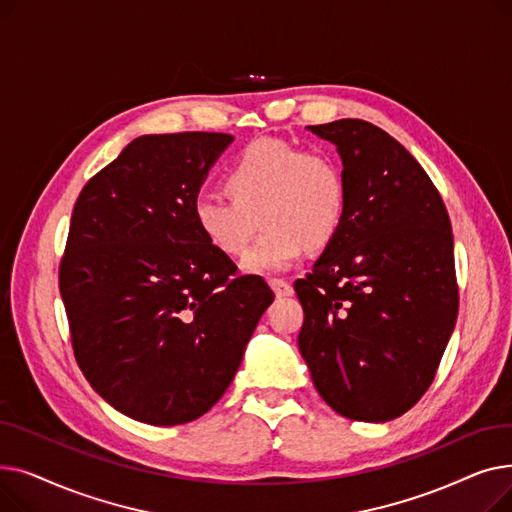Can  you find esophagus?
Listing matches in <instances>:
<instances>
[{
    "label": "esophagus",
    "mask_w": 512,
    "mask_h": 512,
    "mask_svg": "<svg viewBox=\"0 0 512 512\" xmlns=\"http://www.w3.org/2000/svg\"><path fill=\"white\" fill-rule=\"evenodd\" d=\"M270 286H272V290L278 294V297H292V294H294L292 284L286 282V280H282V278H272V280H270Z\"/></svg>",
    "instance_id": "34e87169"
}]
</instances>
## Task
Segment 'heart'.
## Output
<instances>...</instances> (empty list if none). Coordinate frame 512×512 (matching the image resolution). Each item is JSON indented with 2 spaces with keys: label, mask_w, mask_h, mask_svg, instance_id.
<instances>
[{
  "label": "heart",
  "mask_w": 512,
  "mask_h": 512,
  "mask_svg": "<svg viewBox=\"0 0 512 512\" xmlns=\"http://www.w3.org/2000/svg\"><path fill=\"white\" fill-rule=\"evenodd\" d=\"M226 191L230 197L199 195L193 218L209 245L230 257L247 249L261 218L265 230L242 259L249 274L288 270L307 242L328 245L348 203L336 157L276 139L255 141L236 155L226 172Z\"/></svg>",
  "instance_id": "heart-1"
}]
</instances>
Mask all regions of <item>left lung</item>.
<instances>
[{"instance_id":"8db88e82","label":"left lung","mask_w":512,"mask_h":512,"mask_svg":"<svg viewBox=\"0 0 512 512\" xmlns=\"http://www.w3.org/2000/svg\"><path fill=\"white\" fill-rule=\"evenodd\" d=\"M336 145L346 213L307 278L299 351L328 405L353 421L407 413L432 386L459 313L448 211L388 132L344 118L307 126Z\"/></svg>"}]
</instances>
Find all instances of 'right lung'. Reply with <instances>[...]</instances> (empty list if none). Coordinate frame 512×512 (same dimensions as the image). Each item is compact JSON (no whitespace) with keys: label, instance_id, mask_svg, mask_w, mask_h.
Wrapping results in <instances>:
<instances>
[{"label":"right lung","instance_id":"obj_1","mask_svg":"<svg viewBox=\"0 0 512 512\" xmlns=\"http://www.w3.org/2000/svg\"><path fill=\"white\" fill-rule=\"evenodd\" d=\"M234 137L145 134L80 191L60 263L74 357L122 415L180 425L232 384L274 292L199 232L193 203Z\"/></svg>","mask_w":512,"mask_h":512}]
</instances>
